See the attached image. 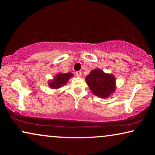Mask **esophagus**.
Returning a JSON list of instances; mask_svg holds the SVG:
<instances>
[{
    "instance_id": "esophagus-1",
    "label": "esophagus",
    "mask_w": 155,
    "mask_h": 155,
    "mask_svg": "<svg viewBox=\"0 0 155 155\" xmlns=\"http://www.w3.org/2000/svg\"><path fill=\"white\" fill-rule=\"evenodd\" d=\"M76 74H77V77H81V71H77V72H76Z\"/></svg>"
}]
</instances>
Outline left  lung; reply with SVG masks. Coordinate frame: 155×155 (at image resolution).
<instances>
[{
    "label": "left lung",
    "mask_w": 155,
    "mask_h": 155,
    "mask_svg": "<svg viewBox=\"0 0 155 155\" xmlns=\"http://www.w3.org/2000/svg\"><path fill=\"white\" fill-rule=\"evenodd\" d=\"M86 82L94 94L101 98H107L115 91V79L112 74L102 70H92L86 77Z\"/></svg>",
    "instance_id": "left-lung-1"
}]
</instances>
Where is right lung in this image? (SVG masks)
Segmentation results:
<instances>
[{
  "label": "right lung",
  "instance_id": "1",
  "mask_svg": "<svg viewBox=\"0 0 155 155\" xmlns=\"http://www.w3.org/2000/svg\"><path fill=\"white\" fill-rule=\"evenodd\" d=\"M73 76L72 73H66V74H58L53 81H50L49 85L51 88L56 89L62 87V85L66 84L68 81Z\"/></svg>",
  "mask_w": 155,
  "mask_h": 155
}]
</instances>
